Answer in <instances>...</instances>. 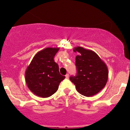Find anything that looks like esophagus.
Returning <instances> with one entry per match:
<instances>
[{"label":"esophagus","instance_id":"1","mask_svg":"<svg viewBox=\"0 0 130 130\" xmlns=\"http://www.w3.org/2000/svg\"><path fill=\"white\" fill-rule=\"evenodd\" d=\"M65 77H66V78H69V74H67L65 75Z\"/></svg>","mask_w":130,"mask_h":130}]
</instances>
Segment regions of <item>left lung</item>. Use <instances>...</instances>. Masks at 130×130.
Returning <instances> with one entry per match:
<instances>
[{"mask_svg":"<svg viewBox=\"0 0 130 130\" xmlns=\"http://www.w3.org/2000/svg\"><path fill=\"white\" fill-rule=\"evenodd\" d=\"M74 52H78L75 57L77 75L70 79L80 94L86 96L98 93L106 86L109 71L106 64L92 50L76 47Z\"/></svg>","mask_w":130,"mask_h":130,"instance_id":"8db88e82","label":"left lung"}]
</instances>
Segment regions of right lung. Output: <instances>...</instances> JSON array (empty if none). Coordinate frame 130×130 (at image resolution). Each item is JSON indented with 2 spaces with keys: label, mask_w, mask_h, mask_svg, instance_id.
Listing matches in <instances>:
<instances>
[{
  "label": "right lung",
  "mask_w": 130,
  "mask_h": 130,
  "mask_svg": "<svg viewBox=\"0 0 130 130\" xmlns=\"http://www.w3.org/2000/svg\"><path fill=\"white\" fill-rule=\"evenodd\" d=\"M59 48L47 47L35 55L25 72V79L30 91L37 96L47 98L57 91L65 78L59 73L54 57Z\"/></svg>",
  "instance_id": "right-lung-1"
}]
</instances>
